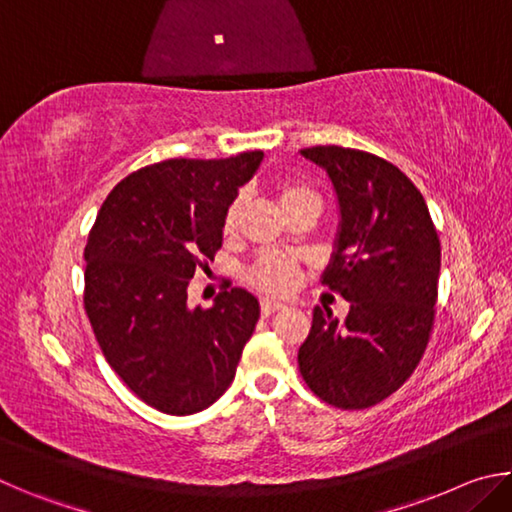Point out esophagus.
<instances>
[{
    "mask_svg": "<svg viewBox=\"0 0 512 512\" xmlns=\"http://www.w3.org/2000/svg\"><path fill=\"white\" fill-rule=\"evenodd\" d=\"M284 305L280 300H273V298H264L262 300V314L264 316H268V314H273V311H277V309H282Z\"/></svg>",
    "mask_w": 512,
    "mask_h": 512,
    "instance_id": "esophagus-1",
    "label": "esophagus"
}]
</instances>
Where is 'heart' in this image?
<instances>
[{"label":"heart","instance_id":"1","mask_svg":"<svg viewBox=\"0 0 512 512\" xmlns=\"http://www.w3.org/2000/svg\"><path fill=\"white\" fill-rule=\"evenodd\" d=\"M320 203L314 189H309L307 185L298 183V180H284V183L277 185V203L284 212L293 205L300 203ZM239 223V201L232 203L225 212L223 219V232L225 235H232L237 230ZM248 282L253 284L255 289L264 291V293H289L298 282V268L293 266L287 257L280 255H262L253 264V268L248 271Z\"/></svg>","mask_w":512,"mask_h":512}]
</instances>
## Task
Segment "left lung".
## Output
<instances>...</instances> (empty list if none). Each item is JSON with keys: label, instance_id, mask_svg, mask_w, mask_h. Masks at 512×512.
<instances>
[{"label": "left lung", "instance_id": "8db88e82", "mask_svg": "<svg viewBox=\"0 0 512 512\" xmlns=\"http://www.w3.org/2000/svg\"><path fill=\"white\" fill-rule=\"evenodd\" d=\"M339 203V230L323 282L350 302L345 320L314 309L298 366L336 409H368L413 375L433 327L440 241L409 178L377 155L311 146Z\"/></svg>", "mask_w": 512, "mask_h": 512}]
</instances>
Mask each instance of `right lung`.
Wrapping results in <instances>:
<instances>
[{"instance_id":"obj_1","label":"right lung","mask_w":512,"mask_h":512,"mask_svg":"<svg viewBox=\"0 0 512 512\" xmlns=\"http://www.w3.org/2000/svg\"><path fill=\"white\" fill-rule=\"evenodd\" d=\"M262 151L225 160H164L112 189L85 246V314L110 368L153 409L192 415L228 391L259 302L221 291L189 307L201 259L223 244L228 207L255 176Z\"/></svg>"}]
</instances>
